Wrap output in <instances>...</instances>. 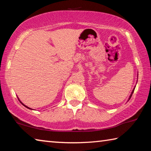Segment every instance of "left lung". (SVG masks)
Instances as JSON below:
<instances>
[{"instance_id":"obj_1","label":"left lung","mask_w":151,"mask_h":151,"mask_svg":"<svg viewBox=\"0 0 151 151\" xmlns=\"http://www.w3.org/2000/svg\"><path fill=\"white\" fill-rule=\"evenodd\" d=\"M134 88L133 89V90H132V93H131V94H130V97H129V99H128V100H130V98H131V96H132V93H133V92H134Z\"/></svg>"}]
</instances>
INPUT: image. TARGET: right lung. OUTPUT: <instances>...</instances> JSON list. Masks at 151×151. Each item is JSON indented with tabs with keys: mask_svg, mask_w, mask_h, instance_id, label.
<instances>
[{
	"mask_svg": "<svg viewBox=\"0 0 151 151\" xmlns=\"http://www.w3.org/2000/svg\"><path fill=\"white\" fill-rule=\"evenodd\" d=\"M18 99H19V98H18ZM19 101H20V100H19ZM20 102H21V103L22 104H23V105L24 106H25V107H26V108H29V109H31V108H29V107H27V106H25V105H24V104H23V103H22V102H21V101H20ZM31 110H32V109H31Z\"/></svg>",
	"mask_w": 151,
	"mask_h": 151,
	"instance_id": "add662e5",
	"label": "right lung"
}]
</instances>
